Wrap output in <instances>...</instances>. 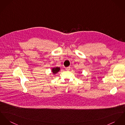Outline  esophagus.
<instances>
[{"label":"esophagus","mask_w":125,"mask_h":125,"mask_svg":"<svg viewBox=\"0 0 125 125\" xmlns=\"http://www.w3.org/2000/svg\"><path fill=\"white\" fill-rule=\"evenodd\" d=\"M66 69L67 70V71L69 70H70V67H66Z\"/></svg>","instance_id":"esophagus-1"}]
</instances>
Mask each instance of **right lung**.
<instances>
[{"label":"right lung","instance_id":"obj_1","mask_svg":"<svg viewBox=\"0 0 125 125\" xmlns=\"http://www.w3.org/2000/svg\"><path fill=\"white\" fill-rule=\"evenodd\" d=\"M60 68L59 67H53L52 69V72L53 74H56L59 71Z\"/></svg>","mask_w":125,"mask_h":125}]
</instances>
